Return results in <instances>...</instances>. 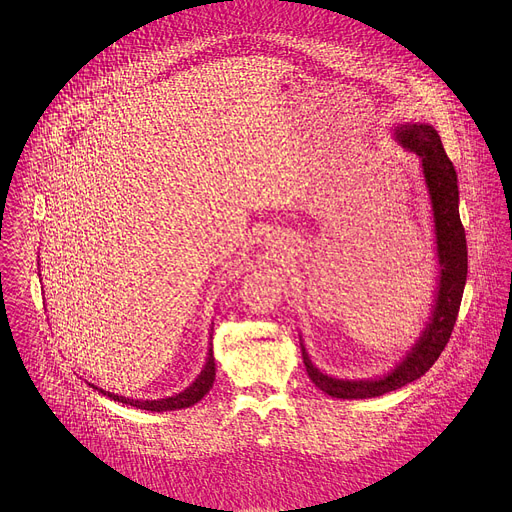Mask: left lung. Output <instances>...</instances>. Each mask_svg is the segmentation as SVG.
Returning a JSON list of instances; mask_svg holds the SVG:
<instances>
[{
  "label": "left lung",
  "instance_id": "left-lung-1",
  "mask_svg": "<svg viewBox=\"0 0 512 512\" xmlns=\"http://www.w3.org/2000/svg\"><path fill=\"white\" fill-rule=\"evenodd\" d=\"M393 138L399 146L420 159L426 194L430 199L434 224V251L438 278L432 299V309L424 328L413 345L395 361L388 372L376 378H336L313 365L303 338L301 355L309 378L318 390L336 399H370L399 390L424 376L438 361L443 347L451 338L466 284V236L459 215L457 172L441 146L438 130L428 122H399L393 128Z\"/></svg>",
  "mask_w": 512,
  "mask_h": 512
}]
</instances>
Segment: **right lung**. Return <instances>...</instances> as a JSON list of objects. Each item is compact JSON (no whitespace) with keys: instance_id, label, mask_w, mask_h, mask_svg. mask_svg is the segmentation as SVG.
Returning <instances> with one entry per match:
<instances>
[{"instance_id":"1","label":"right lung","mask_w":512,"mask_h":512,"mask_svg":"<svg viewBox=\"0 0 512 512\" xmlns=\"http://www.w3.org/2000/svg\"><path fill=\"white\" fill-rule=\"evenodd\" d=\"M40 265V263H38ZM40 274V272H38ZM42 276V274H40ZM213 324V322H211ZM213 332V328H211ZM215 357H213V334L209 338V347H207V359H205V365L201 368V372L197 374L194 382L186 388V390L180 391V393H174L171 397H163V399H130V397H124L119 393H111V391L101 390L98 386L90 384L94 390H98L99 393L107 395L109 399L113 401H119L122 405H130V407H136V409H142V411H151V413H165V411H178V409H188L195 405L197 401H201L209 390L213 388V382H215Z\"/></svg>"}]
</instances>
